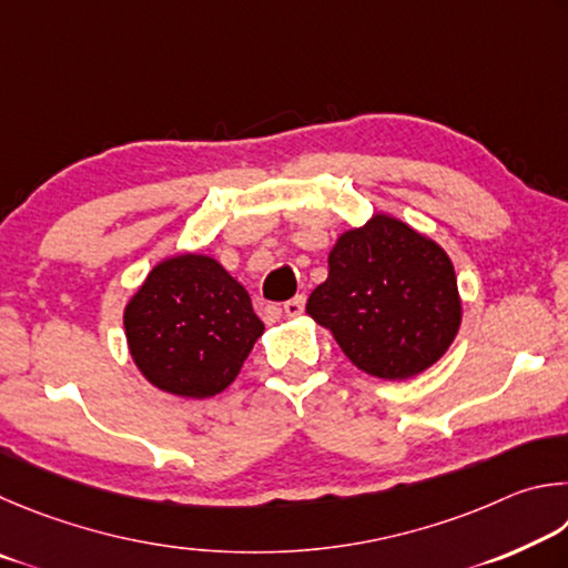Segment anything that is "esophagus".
<instances>
[{"mask_svg":"<svg viewBox=\"0 0 568 568\" xmlns=\"http://www.w3.org/2000/svg\"><path fill=\"white\" fill-rule=\"evenodd\" d=\"M304 302H306V296L304 294H296L294 300L284 302V314L286 316H300L304 312Z\"/></svg>","mask_w":568,"mask_h":568,"instance_id":"1","label":"esophagus"}]
</instances>
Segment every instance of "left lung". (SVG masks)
Returning a JSON list of instances; mask_svg holds the SVG:
<instances>
[{
  "label": "left lung",
  "instance_id": "8db88e82",
  "mask_svg": "<svg viewBox=\"0 0 568 568\" xmlns=\"http://www.w3.org/2000/svg\"><path fill=\"white\" fill-rule=\"evenodd\" d=\"M306 312L362 372L392 382L439 362L462 324L452 258L384 214L339 236Z\"/></svg>",
  "mask_w": 568,
  "mask_h": 568
}]
</instances>
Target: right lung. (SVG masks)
<instances>
[{"label":"right lung","instance_id":"obj_1","mask_svg":"<svg viewBox=\"0 0 568 568\" xmlns=\"http://www.w3.org/2000/svg\"><path fill=\"white\" fill-rule=\"evenodd\" d=\"M124 329L149 382L169 394L206 399L236 379L264 324L222 264L182 254L152 268L126 304Z\"/></svg>","mask_w":568,"mask_h":568}]
</instances>
